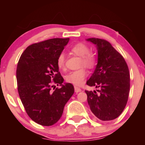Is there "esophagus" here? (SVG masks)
I'll return each instance as SVG.
<instances>
[{"mask_svg":"<svg viewBox=\"0 0 145 145\" xmlns=\"http://www.w3.org/2000/svg\"><path fill=\"white\" fill-rule=\"evenodd\" d=\"M74 90H75V92L76 93H79V92H80L81 91H82V90H81V89H80L79 87H78V86H74Z\"/></svg>","mask_w":145,"mask_h":145,"instance_id":"1","label":"esophagus"}]
</instances>
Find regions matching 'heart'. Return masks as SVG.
<instances>
[{
	"label": "heart",
	"mask_w": 145,
	"mask_h": 145,
	"mask_svg": "<svg viewBox=\"0 0 145 145\" xmlns=\"http://www.w3.org/2000/svg\"><path fill=\"white\" fill-rule=\"evenodd\" d=\"M70 52L72 54L80 56V65L87 68H93L95 65V58L92 53L89 52V48L85 44L78 43L71 48ZM56 65L61 70L65 69V56L63 53H61L56 59ZM87 76V73L84 68L78 70L71 71L65 76L66 82L76 86L82 85L84 79Z\"/></svg>",
	"instance_id": "heart-1"
}]
</instances>
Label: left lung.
Returning a JSON list of instances; mask_svg holds the SVG:
<instances>
[{
    "label": "left lung",
    "instance_id": "left-lung-1",
    "mask_svg": "<svg viewBox=\"0 0 145 145\" xmlns=\"http://www.w3.org/2000/svg\"><path fill=\"white\" fill-rule=\"evenodd\" d=\"M86 40L95 45L97 50V64L86 84L100 88L97 90L98 93L95 91H85L88 104L99 119L113 120L127 104L130 87L127 65L108 41L97 38Z\"/></svg>",
    "mask_w": 145,
    "mask_h": 145
}]
</instances>
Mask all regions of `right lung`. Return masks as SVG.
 <instances>
[{"instance_id": "1", "label": "right lung", "mask_w": 145, "mask_h": 145, "mask_svg": "<svg viewBox=\"0 0 145 145\" xmlns=\"http://www.w3.org/2000/svg\"><path fill=\"white\" fill-rule=\"evenodd\" d=\"M69 40L54 38L31 45L18 61L16 77L20 97L29 117L41 125L56 123L74 93L72 84L63 83L64 79L56 65L58 56ZM52 80L61 88L53 91Z\"/></svg>"}]
</instances>
